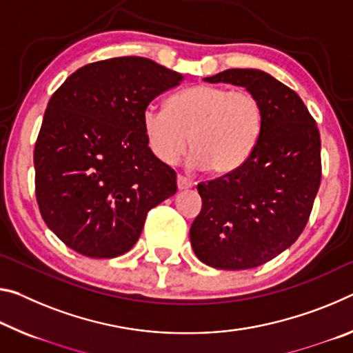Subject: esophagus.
Instances as JSON below:
<instances>
[{
    "label": "esophagus",
    "mask_w": 353,
    "mask_h": 353,
    "mask_svg": "<svg viewBox=\"0 0 353 353\" xmlns=\"http://www.w3.org/2000/svg\"><path fill=\"white\" fill-rule=\"evenodd\" d=\"M192 187H193L192 181H188V179L183 177V176H177V188L179 190H188Z\"/></svg>",
    "instance_id": "obj_1"
}]
</instances>
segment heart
<instances>
[{
    "label": "heart",
    "instance_id": "b5f03b06",
    "mask_svg": "<svg viewBox=\"0 0 353 353\" xmlns=\"http://www.w3.org/2000/svg\"><path fill=\"white\" fill-rule=\"evenodd\" d=\"M148 148L157 160L174 165L187 148L190 168L228 174L247 161L264 127V108L250 91L199 85L170 97L166 110L141 114Z\"/></svg>",
    "mask_w": 353,
    "mask_h": 353
}]
</instances>
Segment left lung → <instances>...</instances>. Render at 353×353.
<instances>
[{"label": "left lung", "instance_id": "8db88e82", "mask_svg": "<svg viewBox=\"0 0 353 353\" xmlns=\"http://www.w3.org/2000/svg\"><path fill=\"white\" fill-rule=\"evenodd\" d=\"M204 81L242 86L264 108L247 161L198 183L203 209L190 228L201 262L247 270L281 254L305 229L321 185V135L303 100L267 72L228 69Z\"/></svg>", "mask_w": 353, "mask_h": 353}]
</instances>
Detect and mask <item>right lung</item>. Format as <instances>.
<instances>
[{
  "label": "right lung",
  "instance_id": "1",
  "mask_svg": "<svg viewBox=\"0 0 353 353\" xmlns=\"http://www.w3.org/2000/svg\"><path fill=\"white\" fill-rule=\"evenodd\" d=\"M182 75L139 56L88 64L47 105L34 149L43 221L88 257L127 253L148 212L177 192L176 172L148 148L141 114Z\"/></svg>",
  "mask_w": 353,
  "mask_h": 353
}]
</instances>
